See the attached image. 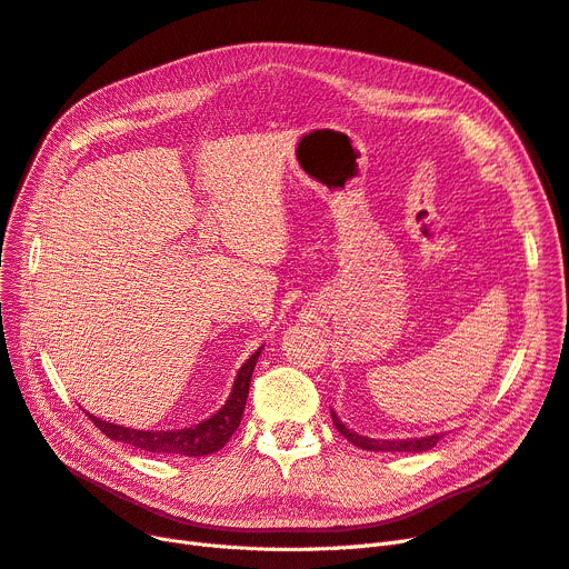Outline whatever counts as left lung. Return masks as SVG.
Masks as SVG:
<instances>
[{
  "mask_svg": "<svg viewBox=\"0 0 569 569\" xmlns=\"http://www.w3.org/2000/svg\"><path fill=\"white\" fill-rule=\"evenodd\" d=\"M330 417H332L335 429H338L349 440V443H353L356 448H361V450H370V452H427V450L436 448L438 440L446 436V433H431V436H422V438H398V440L396 438H389V440L368 438V436H361V433H356L353 429L345 427L342 419L335 415L332 410H330Z\"/></svg>",
  "mask_w": 569,
  "mask_h": 569,
  "instance_id": "obj_1",
  "label": "left lung"
}]
</instances>
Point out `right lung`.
I'll return each instance as SVG.
<instances>
[{
  "mask_svg": "<svg viewBox=\"0 0 569 569\" xmlns=\"http://www.w3.org/2000/svg\"><path fill=\"white\" fill-rule=\"evenodd\" d=\"M260 353H262V347L239 368L234 387H231V393L224 401V406L216 415H210L208 419H203V422L194 427L171 429V431H140V429H129L114 422H104V419L91 412L87 415L104 436L119 440V443L140 448L144 452H157V455L206 457L210 452L222 450L227 446V440L231 438V433L239 429L241 415L246 408V398H248L250 377H252V370H256Z\"/></svg>",
  "mask_w": 569,
  "mask_h": 569,
  "instance_id": "1",
  "label": "right lung"
}]
</instances>
